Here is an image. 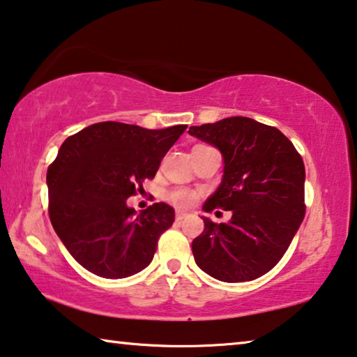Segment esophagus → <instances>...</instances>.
Returning <instances> with one entry per match:
<instances>
[{
	"label": "esophagus",
	"mask_w": 357,
	"mask_h": 357,
	"mask_svg": "<svg viewBox=\"0 0 357 357\" xmlns=\"http://www.w3.org/2000/svg\"><path fill=\"white\" fill-rule=\"evenodd\" d=\"M186 215H188V213H186V212H182V211H177V212H175V220H177V222H180V220H183V218H185Z\"/></svg>",
	"instance_id": "obj_1"
}]
</instances>
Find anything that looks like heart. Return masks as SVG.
<instances>
[{
	"instance_id": "obj_1",
	"label": "heart",
	"mask_w": 357,
	"mask_h": 357,
	"mask_svg": "<svg viewBox=\"0 0 357 357\" xmlns=\"http://www.w3.org/2000/svg\"><path fill=\"white\" fill-rule=\"evenodd\" d=\"M169 201H171L174 206H177L178 209H185V207H190L196 201V193L186 188H177L171 191Z\"/></svg>"
}]
</instances>
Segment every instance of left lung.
<instances>
[{
  "label": "left lung",
  "mask_w": 357,
  "mask_h": 357,
  "mask_svg": "<svg viewBox=\"0 0 357 357\" xmlns=\"http://www.w3.org/2000/svg\"><path fill=\"white\" fill-rule=\"evenodd\" d=\"M190 135L218 148L223 178L202 211H231L228 223L202 217L191 249L196 265L223 282L263 276L286 254L305 217V164L286 135L252 118L191 126Z\"/></svg>",
  "instance_id": "obj_1"
}]
</instances>
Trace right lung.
I'll list each match as a JSON object with an SVG mask.
<instances>
[{"label": "right lung", "mask_w": 357, "mask_h": 357, "mask_svg": "<svg viewBox=\"0 0 357 357\" xmlns=\"http://www.w3.org/2000/svg\"><path fill=\"white\" fill-rule=\"evenodd\" d=\"M186 126L145 129L105 121L68 137L47 169L49 218L71 257L107 279L129 278L150 265L174 209L155 202L137 213L128 197L153 178Z\"/></svg>", "instance_id": "obj_1"}]
</instances>
